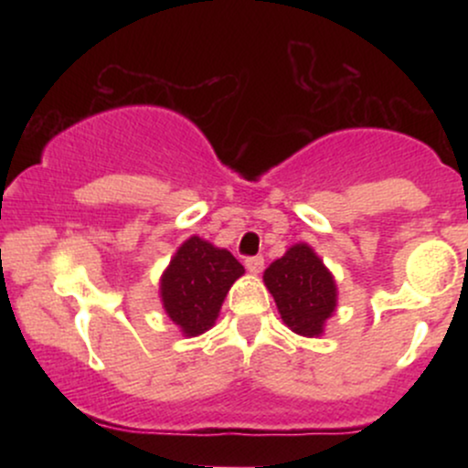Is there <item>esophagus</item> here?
<instances>
[{"label":"esophagus","instance_id":"obj_1","mask_svg":"<svg viewBox=\"0 0 468 468\" xmlns=\"http://www.w3.org/2000/svg\"><path fill=\"white\" fill-rule=\"evenodd\" d=\"M244 264H246V268H249V272H252V275H260V272L264 271V257H249Z\"/></svg>","mask_w":468,"mask_h":468}]
</instances>
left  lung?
Masks as SVG:
<instances>
[{"label": "left lung", "mask_w": 468, "mask_h": 468, "mask_svg": "<svg viewBox=\"0 0 468 468\" xmlns=\"http://www.w3.org/2000/svg\"><path fill=\"white\" fill-rule=\"evenodd\" d=\"M264 283L275 299L282 321L294 335L316 338L336 313L338 288L330 268L305 241L292 244L264 271Z\"/></svg>", "instance_id": "left-lung-1"}]
</instances>
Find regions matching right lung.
<instances>
[{
    "label": "right lung",
    "mask_w": 468,
    "mask_h": 468,
    "mask_svg": "<svg viewBox=\"0 0 468 468\" xmlns=\"http://www.w3.org/2000/svg\"><path fill=\"white\" fill-rule=\"evenodd\" d=\"M244 266L227 249L191 235L160 277V303L182 336H200L216 325L230 286Z\"/></svg>",
    "instance_id": "right-lung-1"
}]
</instances>
